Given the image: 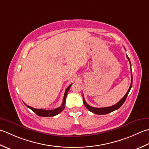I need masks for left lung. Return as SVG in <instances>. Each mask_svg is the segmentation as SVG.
<instances>
[{
  "label": "left lung",
  "instance_id": "left-lung-1",
  "mask_svg": "<svg viewBox=\"0 0 149 149\" xmlns=\"http://www.w3.org/2000/svg\"><path fill=\"white\" fill-rule=\"evenodd\" d=\"M127 58H128L129 63L130 64V61L129 60V58L128 57V56L127 55ZM130 68H131V64H130ZM132 70H131V83H130V86L129 89L128 90V91L127 92V93L125 94V95L124 96L122 99H121L120 102H118L116 104H115L114 105H112L111 107H102V108H96V107H91V106H90L89 105H88L86 102L85 101V99H84V96L83 95V102H84V104L86 106V108L88 109V110L90 111L91 112H92V113L96 114H108V113H110L111 112H113L114 111H116L117 109H119L121 105L123 104V103L125 102V100L127 98V96L129 95V93L130 91V89H131L132 87Z\"/></svg>",
  "mask_w": 149,
  "mask_h": 149
}]
</instances>
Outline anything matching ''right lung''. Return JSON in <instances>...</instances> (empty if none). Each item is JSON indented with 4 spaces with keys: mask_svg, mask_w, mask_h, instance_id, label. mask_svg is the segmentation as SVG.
I'll return each instance as SVG.
<instances>
[{
    "mask_svg": "<svg viewBox=\"0 0 149 149\" xmlns=\"http://www.w3.org/2000/svg\"><path fill=\"white\" fill-rule=\"evenodd\" d=\"M71 86H72V84L69 85L68 87L67 88L66 90H65V93H64V96H63V102H62V105L59 107L53 109V110H44V109H35V108H33L32 107H30V106L26 105V104H25V105L28 108H29L30 109H31V110L33 112H34V113H35L39 116L52 117V116H56V115L58 114L59 113H61V112L63 110V109H64L65 105L66 96H67V95H68V93L69 91V89H70V87H71Z\"/></svg>",
    "mask_w": 149,
    "mask_h": 149,
    "instance_id": "add662e5",
    "label": "right lung"
}]
</instances>
